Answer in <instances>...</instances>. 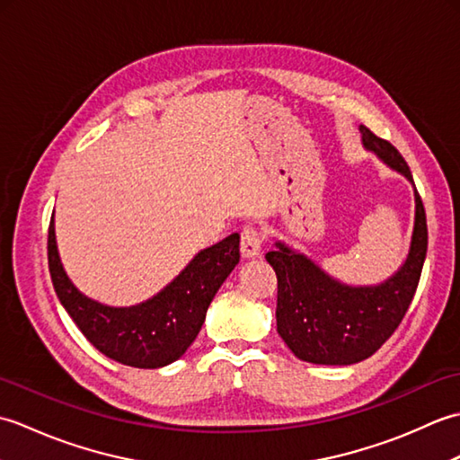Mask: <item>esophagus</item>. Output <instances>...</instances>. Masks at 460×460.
I'll list each match as a JSON object with an SVG mask.
<instances>
[{
    "instance_id": "34e87169",
    "label": "esophagus",
    "mask_w": 460,
    "mask_h": 460,
    "mask_svg": "<svg viewBox=\"0 0 460 460\" xmlns=\"http://www.w3.org/2000/svg\"><path fill=\"white\" fill-rule=\"evenodd\" d=\"M265 245V233L255 225H245L241 231V252L243 257H257Z\"/></svg>"
}]
</instances>
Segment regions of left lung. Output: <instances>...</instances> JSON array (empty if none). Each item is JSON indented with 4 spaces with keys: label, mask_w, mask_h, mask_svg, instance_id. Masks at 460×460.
I'll list each match as a JSON object with an SVG mask.
<instances>
[{
    "label": "left lung",
    "mask_w": 460,
    "mask_h": 460,
    "mask_svg": "<svg viewBox=\"0 0 460 460\" xmlns=\"http://www.w3.org/2000/svg\"><path fill=\"white\" fill-rule=\"evenodd\" d=\"M361 140L387 165L413 181L394 144L359 126ZM265 259L277 272V330L296 358L310 364L349 366L392 338L411 305L427 255V217L415 188V229L405 265L379 287L354 288L324 275L305 255L277 243Z\"/></svg>",
    "instance_id": "1"
}]
</instances>
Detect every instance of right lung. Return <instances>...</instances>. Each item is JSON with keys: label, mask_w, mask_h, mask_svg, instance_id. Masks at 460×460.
Segmentation results:
<instances>
[{"label": "right lung", "mask_w": 460, "mask_h": 460, "mask_svg": "<svg viewBox=\"0 0 460 460\" xmlns=\"http://www.w3.org/2000/svg\"><path fill=\"white\" fill-rule=\"evenodd\" d=\"M47 259L57 296L84 338L114 361L154 369L183 356L198 338L215 292L239 262V235L203 249L158 296L132 308L102 306L73 287L58 261L53 217Z\"/></svg>", "instance_id": "add662e5"}]
</instances>
